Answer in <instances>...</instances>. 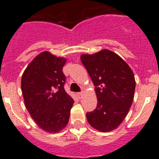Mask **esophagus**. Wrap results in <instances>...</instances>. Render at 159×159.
<instances>
[{
    "mask_svg": "<svg viewBox=\"0 0 159 159\" xmlns=\"http://www.w3.org/2000/svg\"><path fill=\"white\" fill-rule=\"evenodd\" d=\"M77 96H78L80 99V98H82L83 92H78V93H77Z\"/></svg>",
    "mask_w": 159,
    "mask_h": 159,
    "instance_id": "1",
    "label": "esophagus"
}]
</instances>
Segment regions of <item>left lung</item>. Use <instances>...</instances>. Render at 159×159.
Masks as SVG:
<instances>
[{
	"label": "left lung",
	"instance_id": "1",
	"mask_svg": "<svg viewBox=\"0 0 159 159\" xmlns=\"http://www.w3.org/2000/svg\"><path fill=\"white\" fill-rule=\"evenodd\" d=\"M82 64L92 79L97 95V107L87 113L90 125L99 131L117 128L128 114L134 99V73L124 60L110 50L84 54Z\"/></svg>",
	"mask_w": 159,
	"mask_h": 159
}]
</instances>
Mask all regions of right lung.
<instances>
[{
  "label": "right lung",
  "instance_id": "add662e5",
  "mask_svg": "<svg viewBox=\"0 0 159 159\" xmlns=\"http://www.w3.org/2000/svg\"><path fill=\"white\" fill-rule=\"evenodd\" d=\"M66 60L43 52L24 71L21 89L25 106L41 129L50 133L62 130L68 123L74 100L64 90Z\"/></svg>",
  "mask_w": 159,
  "mask_h": 159
}]
</instances>
